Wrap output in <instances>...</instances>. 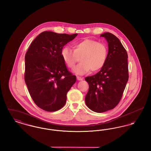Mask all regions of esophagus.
Here are the masks:
<instances>
[{"instance_id":"obj_1","label":"esophagus","mask_w":151,"mask_h":151,"mask_svg":"<svg viewBox=\"0 0 151 151\" xmlns=\"http://www.w3.org/2000/svg\"><path fill=\"white\" fill-rule=\"evenodd\" d=\"M76 78H77V80H83V79L81 77H80V76H77V77H76Z\"/></svg>"}]
</instances>
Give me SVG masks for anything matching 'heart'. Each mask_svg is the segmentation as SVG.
Returning <instances> with one entry per match:
<instances>
[{
  "instance_id": "b5f03b06",
  "label": "heart",
  "mask_w": 151,
  "mask_h": 151,
  "mask_svg": "<svg viewBox=\"0 0 151 151\" xmlns=\"http://www.w3.org/2000/svg\"><path fill=\"white\" fill-rule=\"evenodd\" d=\"M108 50L106 45L92 39H86L73 46V50L64 47L61 52L63 59L67 66L73 69L79 59L80 63L74 69L73 72L83 75L91 70L96 72L105 65Z\"/></svg>"
}]
</instances>
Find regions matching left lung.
I'll return each mask as SVG.
<instances>
[{
	"label": "left lung",
	"instance_id": "obj_1",
	"mask_svg": "<svg viewBox=\"0 0 151 151\" xmlns=\"http://www.w3.org/2000/svg\"><path fill=\"white\" fill-rule=\"evenodd\" d=\"M100 36L108 43L106 63L96 74L85 78L89 84L86 104L98 113L112 109L119 104L129 78L128 54L120 40L109 32Z\"/></svg>",
	"mask_w": 151,
	"mask_h": 151
}]
</instances>
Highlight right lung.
<instances>
[{
  "label": "right lung",
  "mask_w": 151,
  "mask_h": 151,
  "mask_svg": "<svg viewBox=\"0 0 151 151\" xmlns=\"http://www.w3.org/2000/svg\"><path fill=\"white\" fill-rule=\"evenodd\" d=\"M78 34L45 31L33 40L25 55L24 80L36 105L48 112L58 111L76 81L68 70L61 52Z\"/></svg>",
  "instance_id": "1"
}]
</instances>
